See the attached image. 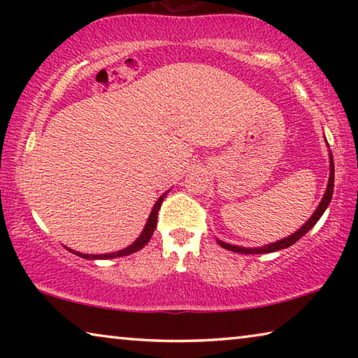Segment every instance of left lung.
I'll return each mask as SVG.
<instances>
[{"label":"left lung","instance_id":"8db88e82","mask_svg":"<svg viewBox=\"0 0 358 358\" xmlns=\"http://www.w3.org/2000/svg\"><path fill=\"white\" fill-rule=\"evenodd\" d=\"M329 145V143H327ZM329 157H330V177H329V185H327V189L325 194L322 197V201L319 202L317 208L314 213L311 215L310 220H308L303 226L294 232L292 235H289V237L282 238V240H278L275 243H270V245H265V246H259V248H243V246H235V245H230L226 243V241L222 240H217V245L222 246L224 250H229V251H234V252H241V254H265V252H275V251H280L284 250V248H289L292 246L295 241H299L303 235L306 232H310V230L316 226V222L320 220V216L324 215V211L329 207L330 202H331V196H333V186H335V166H333V156H331V151L329 150Z\"/></svg>","mask_w":358,"mask_h":358}]
</instances>
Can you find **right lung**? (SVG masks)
<instances>
[{
	"instance_id": "1",
	"label": "right lung",
	"mask_w": 358,
	"mask_h": 358,
	"mask_svg": "<svg viewBox=\"0 0 358 358\" xmlns=\"http://www.w3.org/2000/svg\"><path fill=\"white\" fill-rule=\"evenodd\" d=\"M171 191H166L162 196L157 199L153 210H151V213L148 216L147 220V224H145V227L142 230V234L138 235L137 240L134 241V243L129 245L128 248H124V250H120L117 252H108V254H83V252H78V251H74V250H69L68 246H66V250L77 254L78 257H83V259H90V260H96V259H115V257H123V256H129V254L132 252H137L138 250H142V248L148 243L151 235H153L155 229H156V224H157V211H159L161 208V203L162 201H164V197H167V194Z\"/></svg>"
}]
</instances>
